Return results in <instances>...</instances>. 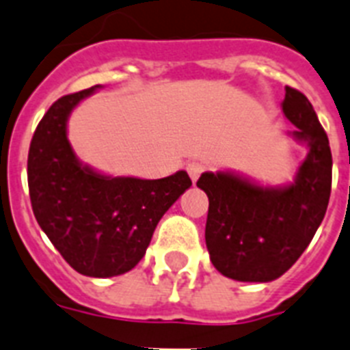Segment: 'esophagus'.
<instances>
[{"label":"esophagus","mask_w":350,"mask_h":350,"mask_svg":"<svg viewBox=\"0 0 350 350\" xmlns=\"http://www.w3.org/2000/svg\"><path fill=\"white\" fill-rule=\"evenodd\" d=\"M204 170H206V167H204V163H201V161H190L189 165H187V172H189V176L192 178V181L200 180V176L203 174Z\"/></svg>","instance_id":"34e87169"}]
</instances>
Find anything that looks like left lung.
Here are the masks:
<instances>
[{"instance_id": "left-lung-1", "label": "left lung", "mask_w": 350, "mask_h": 350, "mask_svg": "<svg viewBox=\"0 0 350 350\" xmlns=\"http://www.w3.org/2000/svg\"><path fill=\"white\" fill-rule=\"evenodd\" d=\"M291 135L309 147L308 158L288 187H258L228 172H204L198 187L208 196L204 239L210 260L224 277L269 282L284 275L308 248L323 221L331 196L329 138L308 96L286 86Z\"/></svg>"}]
</instances>
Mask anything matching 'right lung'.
Wrapping results in <instances>:
<instances>
[{
    "instance_id": "add662e5",
    "label": "right lung",
    "mask_w": 350,
    "mask_h": 350,
    "mask_svg": "<svg viewBox=\"0 0 350 350\" xmlns=\"http://www.w3.org/2000/svg\"><path fill=\"white\" fill-rule=\"evenodd\" d=\"M96 88L61 96L44 113L28 150V190L37 223L62 258L79 273L104 278L140 262L158 221L192 181L185 170L138 180L81 165L66 138V122Z\"/></svg>"
}]
</instances>
